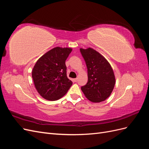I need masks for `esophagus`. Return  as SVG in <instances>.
I'll return each mask as SVG.
<instances>
[{
    "label": "esophagus",
    "instance_id": "obj_1",
    "mask_svg": "<svg viewBox=\"0 0 149 149\" xmlns=\"http://www.w3.org/2000/svg\"><path fill=\"white\" fill-rule=\"evenodd\" d=\"M73 81L74 82H76L78 81V78H74V79H73Z\"/></svg>",
    "mask_w": 149,
    "mask_h": 149
}]
</instances>
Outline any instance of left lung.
Segmentation results:
<instances>
[{
    "label": "left lung",
    "mask_w": 149,
    "mask_h": 149,
    "mask_svg": "<svg viewBox=\"0 0 149 149\" xmlns=\"http://www.w3.org/2000/svg\"><path fill=\"white\" fill-rule=\"evenodd\" d=\"M88 69V83L81 88L89 101L100 102L109 97L115 85V76L111 66L94 49L80 48Z\"/></svg>",
    "instance_id": "left-lung-1"
}]
</instances>
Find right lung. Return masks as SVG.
Returning <instances> with one entry per match:
<instances>
[{
	"instance_id": "1",
	"label": "right lung",
	"mask_w": 149,
	"mask_h": 149,
	"mask_svg": "<svg viewBox=\"0 0 149 149\" xmlns=\"http://www.w3.org/2000/svg\"><path fill=\"white\" fill-rule=\"evenodd\" d=\"M71 51L70 48H54L43 55L35 65L32 71L35 86L45 100H59L73 84L67 77L65 65Z\"/></svg>"
}]
</instances>
